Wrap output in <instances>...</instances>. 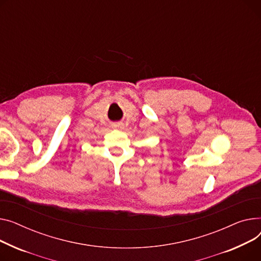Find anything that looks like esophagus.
Here are the masks:
<instances>
[{
  "label": "esophagus",
  "mask_w": 261,
  "mask_h": 261,
  "mask_svg": "<svg viewBox=\"0 0 261 261\" xmlns=\"http://www.w3.org/2000/svg\"><path fill=\"white\" fill-rule=\"evenodd\" d=\"M113 127H114L115 129H122V128H123V124H122V123H115V124L113 125Z\"/></svg>",
  "instance_id": "esophagus-1"
}]
</instances>
